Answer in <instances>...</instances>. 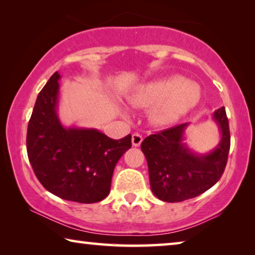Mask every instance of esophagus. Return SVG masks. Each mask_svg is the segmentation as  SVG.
<instances>
[{"instance_id":"obj_1","label":"esophagus","mask_w":255,"mask_h":255,"mask_svg":"<svg viewBox=\"0 0 255 255\" xmlns=\"http://www.w3.org/2000/svg\"><path fill=\"white\" fill-rule=\"evenodd\" d=\"M141 141H143V137H141L139 133H133L131 136V143L132 146H135V147H138L141 144Z\"/></svg>"}]
</instances>
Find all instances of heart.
<instances>
[{"instance_id": "b5f03b06", "label": "heart", "mask_w": 255, "mask_h": 255, "mask_svg": "<svg viewBox=\"0 0 255 255\" xmlns=\"http://www.w3.org/2000/svg\"><path fill=\"white\" fill-rule=\"evenodd\" d=\"M201 96L200 86L183 76L161 77L138 84L127 98L132 108H152V120L169 127L192 109Z\"/></svg>"}]
</instances>
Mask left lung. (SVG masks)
<instances>
[{
    "label": "left lung",
    "mask_w": 255,
    "mask_h": 255,
    "mask_svg": "<svg viewBox=\"0 0 255 255\" xmlns=\"http://www.w3.org/2000/svg\"><path fill=\"white\" fill-rule=\"evenodd\" d=\"M213 120L221 140L209 153L199 154L189 147L185 130L190 123L146 137L140 148L148 165L150 189L159 200L180 202L204 193L221 179L231 146L225 108L215 110Z\"/></svg>",
    "instance_id": "8db88e82"
}]
</instances>
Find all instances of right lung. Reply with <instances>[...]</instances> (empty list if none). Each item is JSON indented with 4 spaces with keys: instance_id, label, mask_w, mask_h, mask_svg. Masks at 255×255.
I'll return each mask as SVG.
<instances>
[{
    "instance_id": "1",
    "label": "right lung",
    "mask_w": 255,
    "mask_h": 255,
    "mask_svg": "<svg viewBox=\"0 0 255 255\" xmlns=\"http://www.w3.org/2000/svg\"><path fill=\"white\" fill-rule=\"evenodd\" d=\"M60 75L42 88L28 124L27 152L39 182L62 199L93 204L109 195L116 164L131 136L112 139L96 128L64 126L58 117Z\"/></svg>"
}]
</instances>
